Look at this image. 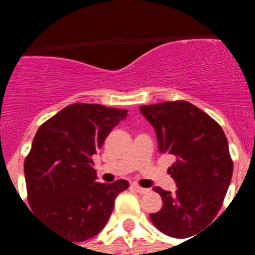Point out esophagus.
Returning <instances> with one entry per match:
<instances>
[{
    "mask_svg": "<svg viewBox=\"0 0 255 255\" xmlns=\"http://www.w3.org/2000/svg\"><path fill=\"white\" fill-rule=\"evenodd\" d=\"M132 188L135 190L136 192H139V194H146V192H149V188H143L140 187V186H138L136 183H133L132 184Z\"/></svg>",
    "mask_w": 255,
    "mask_h": 255,
    "instance_id": "34e87169",
    "label": "esophagus"
}]
</instances>
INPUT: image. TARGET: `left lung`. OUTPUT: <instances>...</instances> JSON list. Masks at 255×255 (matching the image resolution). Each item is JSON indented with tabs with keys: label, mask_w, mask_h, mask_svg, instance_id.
<instances>
[{
	"label": "left lung",
	"mask_w": 255,
	"mask_h": 255,
	"mask_svg": "<svg viewBox=\"0 0 255 255\" xmlns=\"http://www.w3.org/2000/svg\"><path fill=\"white\" fill-rule=\"evenodd\" d=\"M140 113L154 127L158 150L175 158L168 173L175 194L154 187L162 198L151 223L172 238H188L206 230L223 206L234 164L223 128L187 101L140 106Z\"/></svg>",
	"instance_id": "8db88e82"
}]
</instances>
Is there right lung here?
<instances>
[{
  "label": "right lung",
  "mask_w": 255,
  "mask_h": 255,
  "mask_svg": "<svg viewBox=\"0 0 255 255\" xmlns=\"http://www.w3.org/2000/svg\"><path fill=\"white\" fill-rule=\"evenodd\" d=\"M126 116V109L72 104L36 131L24 161L28 203L65 241L97 235L111 217L116 197L129 186L127 180L100 183L93 168V155Z\"/></svg>",
  "instance_id": "1"
}]
</instances>
